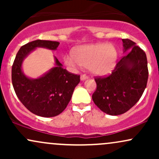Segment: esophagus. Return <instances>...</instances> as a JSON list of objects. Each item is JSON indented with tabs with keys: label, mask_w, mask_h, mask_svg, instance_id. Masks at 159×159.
<instances>
[{
	"label": "esophagus",
	"mask_w": 159,
	"mask_h": 159,
	"mask_svg": "<svg viewBox=\"0 0 159 159\" xmlns=\"http://www.w3.org/2000/svg\"><path fill=\"white\" fill-rule=\"evenodd\" d=\"M87 78H88V76H87V75H85V74H81V81H84V80L87 79Z\"/></svg>",
	"instance_id": "34e87169"
}]
</instances>
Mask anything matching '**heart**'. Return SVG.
Masks as SVG:
<instances>
[{
  "instance_id": "obj_1",
  "label": "heart",
  "mask_w": 159,
  "mask_h": 159,
  "mask_svg": "<svg viewBox=\"0 0 159 159\" xmlns=\"http://www.w3.org/2000/svg\"><path fill=\"white\" fill-rule=\"evenodd\" d=\"M72 54L65 57V62L71 66L88 67L97 75L110 74L116 64L118 51L111 43H95L81 45L74 49Z\"/></svg>"
}]
</instances>
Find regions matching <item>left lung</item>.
<instances>
[{"label":"left lung","instance_id":"left-lung-1","mask_svg":"<svg viewBox=\"0 0 159 159\" xmlns=\"http://www.w3.org/2000/svg\"><path fill=\"white\" fill-rule=\"evenodd\" d=\"M125 56L111 74L96 76L92 96L95 105L107 114H124L138 102L147 87L149 72L146 53L134 42L123 39Z\"/></svg>","mask_w":159,"mask_h":159}]
</instances>
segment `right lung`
<instances>
[{"mask_svg": "<svg viewBox=\"0 0 159 159\" xmlns=\"http://www.w3.org/2000/svg\"><path fill=\"white\" fill-rule=\"evenodd\" d=\"M60 43L37 39L22 45L12 66V83L16 96L27 110L43 117H52L63 112L80 82V75L62 67L56 58V67L43 77L30 79L21 72L24 58L36 47L56 50Z\"/></svg>", "mask_w": 159, "mask_h": 159, "instance_id": "add662e5", "label": "right lung"}]
</instances>
